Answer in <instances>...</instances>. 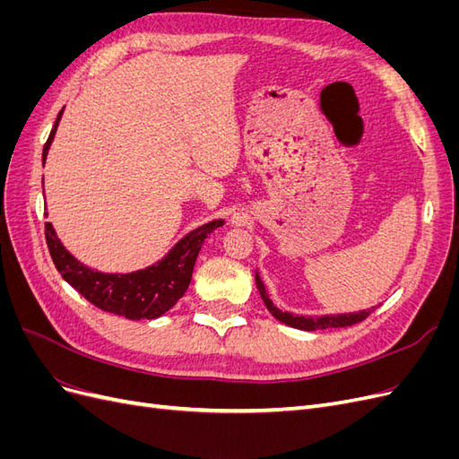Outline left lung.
Listing matches in <instances>:
<instances>
[{
    "instance_id": "8db88e82",
    "label": "left lung",
    "mask_w": 459,
    "mask_h": 459,
    "mask_svg": "<svg viewBox=\"0 0 459 459\" xmlns=\"http://www.w3.org/2000/svg\"><path fill=\"white\" fill-rule=\"evenodd\" d=\"M256 280V287H258V293L264 300V304H266V308L270 310V314L280 319L281 324L285 325H290L295 329H304V331H316V329H329V327H346V325H354L358 322H362V319H366L373 308H368V310H362V312H356V314H339V316H319V317H304V316H293L289 312H281L280 308L273 307V302L270 300L266 289H264V283L260 280V275L256 273L255 275Z\"/></svg>"
}]
</instances>
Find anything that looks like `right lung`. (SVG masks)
I'll list each match as a JSON object with an SVG mask.
<instances>
[{"label": "right lung", "instance_id": "1", "mask_svg": "<svg viewBox=\"0 0 459 459\" xmlns=\"http://www.w3.org/2000/svg\"><path fill=\"white\" fill-rule=\"evenodd\" d=\"M61 115L63 110L55 120L41 160L48 157ZM221 224L224 220H214L193 230L182 241H178L160 262L132 273H103L84 266L63 247L49 221H46V241L55 268L59 270L63 280L73 285L93 307L128 319H152L169 312L184 297L206 235Z\"/></svg>", "mask_w": 459, "mask_h": 459}]
</instances>
